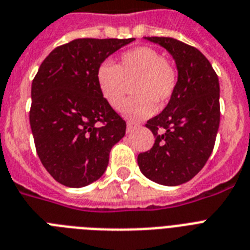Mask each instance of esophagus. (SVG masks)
Returning a JSON list of instances; mask_svg holds the SVG:
<instances>
[{
	"label": "esophagus",
	"mask_w": 250,
	"mask_h": 250,
	"mask_svg": "<svg viewBox=\"0 0 250 250\" xmlns=\"http://www.w3.org/2000/svg\"><path fill=\"white\" fill-rule=\"evenodd\" d=\"M135 128H137V125H135V123H131V122H128V123H127V132H132Z\"/></svg>",
	"instance_id": "34e87169"
}]
</instances>
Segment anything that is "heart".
I'll use <instances>...</instances> for the list:
<instances>
[{
  "label": "heart",
  "mask_w": 250,
  "mask_h": 250,
  "mask_svg": "<svg viewBox=\"0 0 250 250\" xmlns=\"http://www.w3.org/2000/svg\"><path fill=\"white\" fill-rule=\"evenodd\" d=\"M132 82V92L136 96L125 106L123 113L139 121L150 117L156 104L164 105L172 97L178 85V70L152 46L129 49L121 54L117 64L105 61L96 70L98 90L115 110L123 107L128 84Z\"/></svg>",
  "instance_id": "obj_1"
}]
</instances>
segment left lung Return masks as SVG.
I'll list each match as a JSON object with an SVG mask.
<instances>
[{
    "label": "left lung",
    "instance_id": "1",
    "mask_svg": "<svg viewBox=\"0 0 250 250\" xmlns=\"http://www.w3.org/2000/svg\"><path fill=\"white\" fill-rule=\"evenodd\" d=\"M175 60L178 85L164 111L146 122L150 150L137 156L140 171L162 186H179L197 175L213 152L219 128V80L198 49L172 37H145Z\"/></svg>",
    "mask_w": 250,
    "mask_h": 250
}]
</instances>
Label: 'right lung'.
<instances>
[{"label":"right lung","instance_id":"right-lung-1","mask_svg":"<svg viewBox=\"0 0 250 250\" xmlns=\"http://www.w3.org/2000/svg\"><path fill=\"white\" fill-rule=\"evenodd\" d=\"M135 39H76L56 48L32 82L29 123L37 156L57 182L71 188L100 179L125 122L104 100L96 70Z\"/></svg>","mask_w":250,"mask_h":250}]
</instances>
